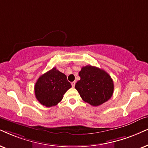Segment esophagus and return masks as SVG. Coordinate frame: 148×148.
Returning a JSON list of instances; mask_svg holds the SVG:
<instances>
[{
	"instance_id": "34e87169",
	"label": "esophagus",
	"mask_w": 148,
	"mask_h": 148,
	"mask_svg": "<svg viewBox=\"0 0 148 148\" xmlns=\"http://www.w3.org/2000/svg\"><path fill=\"white\" fill-rule=\"evenodd\" d=\"M75 83H76V82L75 81H74V82H72V87H74V86H75Z\"/></svg>"
}]
</instances>
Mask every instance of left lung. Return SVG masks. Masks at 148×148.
Here are the masks:
<instances>
[{
	"label": "left lung",
	"mask_w": 148,
	"mask_h": 148,
	"mask_svg": "<svg viewBox=\"0 0 148 148\" xmlns=\"http://www.w3.org/2000/svg\"><path fill=\"white\" fill-rule=\"evenodd\" d=\"M80 80L75 88L85 102L97 106L109 100L113 96L114 84L109 74L97 67L86 65L81 68Z\"/></svg>",
	"instance_id": "8db88e82"
}]
</instances>
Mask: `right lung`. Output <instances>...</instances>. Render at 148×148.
Listing matches in <instances>:
<instances>
[{"instance_id":"obj_1","label":"right lung","mask_w":148,"mask_h":148,"mask_svg":"<svg viewBox=\"0 0 148 148\" xmlns=\"http://www.w3.org/2000/svg\"><path fill=\"white\" fill-rule=\"evenodd\" d=\"M72 87L67 76L56 68L42 74L35 85L37 100L46 107L56 106L63 98V95Z\"/></svg>"}]
</instances>
